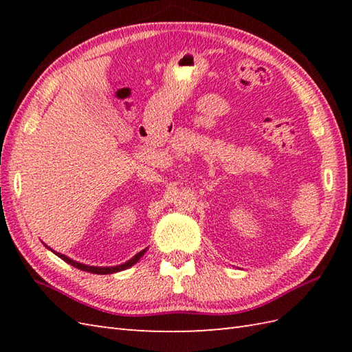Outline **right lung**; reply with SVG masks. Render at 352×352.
Here are the masks:
<instances>
[{"label":"right lung","instance_id":"1","mask_svg":"<svg viewBox=\"0 0 352 352\" xmlns=\"http://www.w3.org/2000/svg\"><path fill=\"white\" fill-rule=\"evenodd\" d=\"M47 246V245H45ZM47 248L50 250V251H52L50 246H47ZM56 254V256H58L60 257L62 260H65L66 263H69L71 266H74V267H78V269H81V271H86V272H92V274H101V275H107V274H113V272H119V271H124V269H129V267H131L134 263H138V261L140 260V257L144 256V254L146 252V250H142L140 252H138L136 256H134L133 258H130L129 261H125V263H122V265H118V266H104V267H101V266H89V265H83V263H80V261H76V260H72V258H69V257H66V256H63V254H60V252H56V251H52Z\"/></svg>","mask_w":352,"mask_h":352}]
</instances>
